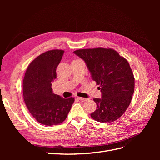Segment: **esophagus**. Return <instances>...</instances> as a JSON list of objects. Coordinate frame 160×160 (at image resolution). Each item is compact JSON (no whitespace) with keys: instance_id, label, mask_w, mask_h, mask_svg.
<instances>
[{"instance_id":"obj_1","label":"esophagus","mask_w":160,"mask_h":160,"mask_svg":"<svg viewBox=\"0 0 160 160\" xmlns=\"http://www.w3.org/2000/svg\"><path fill=\"white\" fill-rule=\"evenodd\" d=\"M77 99L80 101H87L88 99V98H81V97H77Z\"/></svg>"}]
</instances>
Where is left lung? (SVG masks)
Masks as SVG:
<instances>
[{"label":"left lung","mask_w":160,"mask_h":160,"mask_svg":"<svg viewBox=\"0 0 160 160\" xmlns=\"http://www.w3.org/2000/svg\"><path fill=\"white\" fill-rule=\"evenodd\" d=\"M73 52L85 62L92 79L101 87V98L93 99L97 109L91 113V118L101 123L115 122L129 107L134 92L135 79L128 61L111 49Z\"/></svg>","instance_id":"8db88e82"}]
</instances>
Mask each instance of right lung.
<instances>
[{"instance_id":"obj_1","label":"right lung","mask_w":160,"mask_h":160,"mask_svg":"<svg viewBox=\"0 0 160 160\" xmlns=\"http://www.w3.org/2000/svg\"><path fill=\"white\" fill-rule=\"evenodd\" d=\"M64 51L55 49L42 53L27 67L22 83L23 98L32 117L42 125H55L64 122L73 98L64 99L54 94L51 85Z\"/></svg>"}]
</instances>
